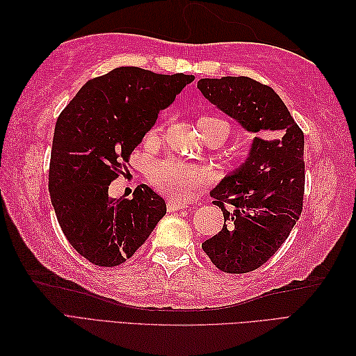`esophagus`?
I'll return each instance as SVG.
<instances>
[{"label":"esophagus","instance_id":"1","mask_svg":"<svg viewBox=\"0 0 356 356\" xmlns=\"http://www.w3.org/2000/svg\"><path fill=\"white\" fill-rule=\"evenodd\" d=\"M166 207H168L169 212H175V211H179L182 208H188V204L187 203H182V202H178V200H169L166 203Z\"/></svg>","mask_w":356,"mask_h":356}]
</instances>
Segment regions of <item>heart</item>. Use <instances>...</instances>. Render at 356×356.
<instances>
[{
	"label": "heart",
	"mask_w": 356,
	"mask_h": 356,
	"mask_svg": "<svg viewBox=\"0 0 356 356\" xmlns=\"http://www.w3.org/2000/svg\"><path fill=\"white\" fill-rule=\"evenodd\" d=\"M199 129L204 136L212 129H217L224 134V138L229 135L230 126L217 115H203L197 120ZM160 127H153L147 135V141L153 143L159 138ZM213 179L211 169L203 166H193L182 163L178 160H163L149 174V184L159 193L168 197L179 200H191L208 186Z\"/></svg>",
	"instance_id": "1"
}]
</instances>
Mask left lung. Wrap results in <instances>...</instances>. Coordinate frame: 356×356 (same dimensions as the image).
Returning a JSON list of instances; mask_svg holds the SVG:
<instances>
[{"label": "left lung", "instance_id": "left-lung-1", "mask_svg": "<svg viewBox=\"0 0 356 356\" xmlns=\"http://www.w3.org/2000/svg\"><path fill=\"white\" fill-rule=\"evenodd\" d=\"M197 89L255 135L246 160L211 191L224 225L202 243L220 270L252 272L281 248L301 215L305 135L279 95L250 77L200 79Z\"/></svg>", "mask_w": 356, "mask_h": 356}]
</instances>
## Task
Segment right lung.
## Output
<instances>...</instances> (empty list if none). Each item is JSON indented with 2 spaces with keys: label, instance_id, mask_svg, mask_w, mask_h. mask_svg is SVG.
<instances>
[{
  "label": "right lung",
  "instance_id": "right-lung-1",
  "mask_svg": "<svg viewBox=\"0 0 356 356\" xmlns=\"http://www.w3.org/2000/svg\"><path fill=\"white\" fill-rule=\"evenodd\" d=\"M195 75L120 67L89 80L58 117L49 191L59 225L86 260L114 267L131 258L166 203L145 184L132 199H113L111 182L134 149Z\"/></svg>",
  "mask_w": 356,
  "mask_h": 356
}]
</instances>
